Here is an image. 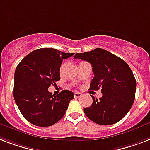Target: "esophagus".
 <instances>
[{
  "label": "esophagus",
  "instance_id": "obj_1",
  "mask_svg": "<svg viewBox=\"0 0 150 150\" xmlns=\"http://www.w3.org/2000/svg\"><path fill=\"white\" fill-rule=\"evenodd\" d=\"M81 96H82V93H78V92L74 93V96L76 97V98H79V97H80Z\"/></svg>",
  "mask_w": 150,
  "mask_h": 150
}]
</instances>
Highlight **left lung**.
Instances as JSON below:
<instances>
[{"mask_svg": "<svg viewBox=\"0 0 150 150\" xmlns=\"http://www.w3.org/2000/svg\"><path fill=\"white\" fill-rule=\"evenodd\" d=\"M74 59L88 61L94 77L90 90L101 89L100 100L93 98L92 105L83 109L90 120L100 125H112L121 120L133 104L137 82L130 67L117 56L101 48L77 53Z\"/></svg>", "mask_w": 150, "mask_h": 150, "instance_id": "1", "label": "left lung"}]
</instances>
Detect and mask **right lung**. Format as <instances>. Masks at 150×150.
<instances>
[{
  "mask_svg": "<svg viewBox=\"0 0 150 150\" xmlns=\"http://www.w3.org/2000/svg\"><path fill=\"white\" fill-rule=\"evenodd\" d=\"M74 54L41 48L30 53L17 65L13 97L28 122L38 127H50L64 117L70 101L74 98V93L64 90L55 96L48 91V87L60 80L63 60Z\"/></svg>",
  "mask_w": 150,
  "mask_h": 150,
  "instance_id": "1",
  "label": "right lung"
}]
</instances>
